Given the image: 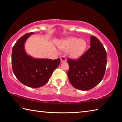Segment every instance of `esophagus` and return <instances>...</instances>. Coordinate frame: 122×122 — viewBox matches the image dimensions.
Here are the masks:
<instances>
[{
	"label": "esophagus",
	"mask_w": 122,
	"mask_h": 122,
	"mask_svg": "<svg viewBox=\"0 0 122 122\" xmlns=\"http://www.w3.org/2000/svg\"><path fill=\"white\" fill-rule=\"evenodd\" d=\"M60 59H61V63H63V62H66L67 61V60H66V57L64 56H61L60 57Z\"/></svg>",
	"instance_id": "esophagus-1"
}]
</instances>
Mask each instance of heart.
Wrapping results in <instances>:
<instances>
[{
  "mask_svg": "<svg viewBox=\"0 0 122 122\" xmlns=\"http://www.w3.org/2000/svg\"><path fill=\"white\" fill-rule=\"evenodd\" d=\"M58 47L65 52L69 51L70 57L77 59L83 55L86 48V42L84 39L71 38L59 43Z\"/></svg>",
  "mask_w": 122,
  "mask_h": 122,
  "instance_id": "heart-1",
  "label": "heart"
}]
</instances>
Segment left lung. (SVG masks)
I'll use <instances>...</instances> for the list:
<instances>
[{"label": "left lung", "mask_w": 122, "mask_h": 122, "mask_svg": "<svg viewBox=\"0 0 122 122\" xmlns=\"http://www.w3.org/2000/svg\"><path fill=\"white\" fill-rule=\"evenodd\" d=\"M90 47L76 60L69 59L67 75L74 88L92 89L102 81L107 66V53L100 40L91 36Z\"/></svg>", "instance_id": "left-lung-1"}]
</instances>
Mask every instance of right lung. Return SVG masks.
<instances>
[{
	"label": "right lung",
	"mask_w": 122,
	"mask_h": 122,
	"mask_svg": "<svg viewBox=\"0 0 122 122\" xmlns=\"http://www.w3.org/2000/svg\"><path fill=\"white\" fill-rule=\"evenodd\" d=\"M34 32L21 36L14 45L12 53V69L18 80L24 85L39 88L47 83L54 71L60 63V59L33 58L25 49L27 39Z\"/></svg>",
	"instance_id": "1"
}]
</instances>
